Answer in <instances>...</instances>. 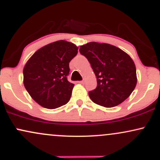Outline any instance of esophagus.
I'll return each mask as SVG.
<instances>
[{
	"label": "esophagus",
	"instance_id": "obj_1",
	"mask_svg": "<svg viewBox=\"0 0 160 160\" xmlns=\"http://www.w3.org/2000/svg\"><path fill=\"white\" fill-rule=\"evenodd\" d=\"M79 83H81V84H83L84 83V80H80V81H78Z\"/></svg>",
	"mask_w": 160,
	"mask_h": 160
}]
</instances>
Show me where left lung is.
I'll return each instance as SVG.
<instances>
[{"mask_svg":"<svg viewBox=\"0 0 160 160\" xmlns=\"http://www.w3.org/2000/svg\"><path fill=\"white\" fill-rule=\"evenodd\" d=\"M80 54L90 63L97 86L89 92L93 102L113 108L131 95L137 83L136 68L127 53L108 43L91 42L81 46Z\"/></svg>","mask_w":160,"mask_h":160,"instance_id":"8db88e82","label":"left lung"}]
</instances>
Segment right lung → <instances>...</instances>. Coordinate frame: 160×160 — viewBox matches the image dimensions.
<instances>
[{
    "instance_id": "right-lung-1",
    "label": "right lung",
    "mask_w": 160,
    "mask_h": 160,
    "mask_svg": "<svg viewBox=\"0 0 160 160\" xmlns=\"http://www.w3.org/2000/svg\"><path fill=\"white\" fill-rule=\"evenodd\" d=\"M78 50L74 43L58 40L38 49L27 62L24 86L42 107L55 109L69 102L74 86L68 80L69 62Z\"/></svg>"
}]
</instances>
